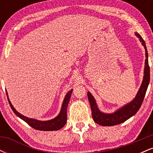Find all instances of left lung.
Masks as SVG:
<instances>
[{
    "label": "left lung",
    "instance_id": "8db88e82",
    "mask_svg": "<svg viewBox=\"0 0 153 153\" xmlns=\"http://www.w3.org/2000/svg\"><path fill=\"white\" fill-rule=\"evenodd\" d=\"M135 36L139 38L140 42L142 43L144 48H145L146 59H145V69H144L143 82H142L140 89H139L134 99L131 102L128 103L124 106L119 108L114 113L106 114L103 113L99 110L94 97L89 91L88 92V99L89 103L91 105L93 119L98 124L102 125L103 127L114 126L124 122L127 119L133 117L138 111L143 102L144 98H145L147 87H148L149 82H150V67H149L148 64V53H147L145 42L143 39L142 38V36L137 32H135Z\"/></svg>",
    "mask_w": 153,
    "mask_h": 153
}]
</instances>
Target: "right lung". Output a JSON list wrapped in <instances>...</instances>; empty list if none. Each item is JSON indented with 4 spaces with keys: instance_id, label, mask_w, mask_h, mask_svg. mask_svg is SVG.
Here are the masks:
<instances>
[{
    "instance_id": "add662e5",
    "label": "right lung",
    "mask_w": 153,
    "mask_h": 153,
    "mask_svg": "<svg viewBox=\"0 0 153 153\" xmlns=\"http://www.w3.org/2000/svg\"><path fill=\"white\" fill-rule=\"evenodd\" d=\"M73 92V89H71L69 92H68V94L65 96L64 101L62 102V108H61L60 111H59V114L55 117V118L50 119V120L47 121H40L37 120V119H31L29 118V117H26L25 116L22 115V114H20L19 112L17 111L15 109L14 107L13 106V105L10 103L9 99H8V93L6 91L7 94V98H8V103H9L10 107H11L12 110L14 112L15 114L17 117H19L20 119H22V120H24V122L27 123L29 126H31V127L34 128L35 129H37V130H41V131H55L60 129L61 128H62L65 126V124H66L67 122V108H68V103H69L70 99H71V96Z\"/></svg>"
}]
</instances>
